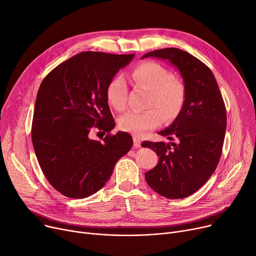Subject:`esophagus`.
<instances>
[{
  "label": "esophagus",
  "instance_id": "esophagus-1",
  "mask_svg": "<svg viewBox=\"0 0 256 256\" xmlns=\"http://www.w3.org/2000/svg\"><path fill=\"white\" fill-rule=\"evenodd\" d=\"M132 140H134V146H135V147H139V146H140L141 140H140L139 137L134 136V137H132Z\"/></svg>",
  "mask_w": 256,
  "mask_h": 256
}]
</instances>
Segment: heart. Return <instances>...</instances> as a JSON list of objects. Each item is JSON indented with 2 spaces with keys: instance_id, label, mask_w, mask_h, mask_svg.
<instances>
[{
  "instance_id": "b5f03b06",
  "label": "heart",
  "mask_w": 256,
  "mask_h": 256,
  "mask_svg": "<svg viewBox=\"0 0 256 256\" xmlns=\"http://www.w3.org/2000/svg\"><path fill=\"white\" fill-rule=\"evenodd\" d=\"M130 78L137 87L150 91L146 104L150 109L121 116L118 120L121 130L138 136L158 128L162 117L165 122H171L180 114L186 102V87L165 66L154 61L142 62L134 67ZM106 98L114 110H126L128 86L122 76H116L108 83Z\"/></svg>"
}]
</instances>
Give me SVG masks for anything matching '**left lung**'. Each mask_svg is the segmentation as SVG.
Wrapping results in <instances>:
<instances>
[{"label": "left lung", "instance_id": "8db88e82", "mask_svg": "<svg viewBox=\"0 0 256 256\" xmlns=\"http://www.w3.org/2000/svg\"><path fill=\"white\" fill-rule=\"evenodd\" d=\"M168 60L184 78L186 102L180 114L160 136L176 142L144 141L154 150L158 165L145 173L148 186L169 199L198 191L216 170L226 130V108L212 70L191 54L176 48L156 50L142 57Z\"/></svg>", "mask_w": 256, "mask_h": 256}]
</instances>
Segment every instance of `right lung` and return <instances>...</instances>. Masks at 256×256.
<instances>
[{
	"instance_id": "1",
	"label": "right lung",
	"mask_w": 256,
	"mask_h": 256,
	"mask_svg": "<svg viewBox=\"0 0 256 256\" xmlns=\"http://www.w3.org/2000/svg\"><path fill=\"white\" fill-rule=\"evenodd\" d=\"M134 56L82 52L55 67L38 89L33 147L44 176L66 197L96 193L111 178L117 160L132 148L128 132L110 134L115 121L106 88ZM96 128L107 132L102 142L88 138Z\"/></svg>"
}]
</instances>
